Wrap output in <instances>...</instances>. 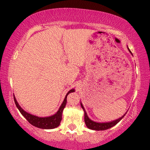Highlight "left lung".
Returning <instances> with one entry per match:
<instances>
[{
	"label": "left lung",
	"mask_w": 150,
	"mask_h": 150,
	"mask_svg": "<svg viewBox=\"0 0 150 150\" xmlns=\"http://www.w3.org/2000/svg\"><path fill=\"white\" fill-rule=\"evenodd\" d=\"M128 49L129 52L132 54V52H131L130 49L128 48ZM81 105L82 108H83L84 110V112H85V122L86 126H87L88 128L91 129V130H107V129L111 128V127L114 126L115 125H116L117 124L118 122H120L121 120H122V119L125 116V115L126 114H126H124V115H123L122 117H121L120 118H119L116 120L112 121V122H106V123H98V122H93V121L90 120V119L89 118V117L87 116V112H86L85 108H84L82 103H81Z\"/></svg>",
	"instance_id": "obj_1"
}]
</instances>
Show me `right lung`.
<instances>
[{
	"mask_svg": "<svg viewBox=\"0 0 150 150\" xmlns=\"http://www.w3.org/2000/svg\"><path fill=\"white\" fill-rule=\"evenodd\" d=\"M74 91V89H71L70 91H68V93L66 94L64 100H63V103L59 108L58 111H57L54 115L52 116L46 117H39L38 116L33 115L28 112H26L22 108L20 107V106L18 104L17 100H16L15 96L13 95V99L15 104L18 110L21 112V114L23 115L24 117L26 119V120L30 123L33 126L37 127V128H42V129H53L58 127L60 125L61 121L62 120V112L63 110L65 107L67 103V96L69 93Z\"/></svg>",
	"mask_w": 150,
	"mask_h": 150,
	"instance_id": "obj_1",
	"label": "right lung"
}]
</instances>
